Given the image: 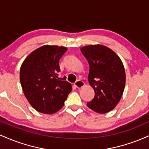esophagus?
I'll return each mask as SVG.
<instances>
[{
	"mask_svg": "<svg viewBox=\"0 0 149 149\" xmlns=\"http://www.w3.org/2000/svg\"><path fill=\"white\" fill-rule=\"evenodd\" d=\"M74 85L77 88H81L82 87H83L85 85V83L84 82L82 81V80H77V81H76V83H74Z\"/></svg>",
	"mask_w": 149,
	"mask_h": 149,
	"instance_id": "esophagus-1",
	"label": "esophagus"
}]
</instances>
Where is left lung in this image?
Returning <instances> with one entry per match:
<instances>
[{
    "label": "left lung",
    "mask_w": 149,
    "mask_h": 149,
    "mask_svg": "<svg viewBox=\"0 0 149 149\" xmlns=\"http://www.w3.org/2000/svg\"><path fill=\"white\" fill-rule=\"evenodd\" d=\"M80 51L88 61V81L95 90L93 100L87 106L99 113L109 112L118 103L124 91L125 72L122 61L104 45L85 46Z\"/></svg>",
    "instance_id": "8db88e82"
}]
</instances>
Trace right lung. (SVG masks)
<instances>
[{
    "label": "right lung",
    "instance_id": "add662e5",
    "mask_svg": "<svg viewBox=\"0 0 149 149\" xmlns=\"http://www.w3.org/2000/svg\"><path fill=\"white\" fill-rule=\"evenodd\" d=\"M67 48L43 45L32 52L20 68V83L26 98L37 111L52 114L63 107L72 90L58 77L59 59Z\"/></svg>",
    "mask_w": 149,
    "mask_h": 149
}]
</instances>
